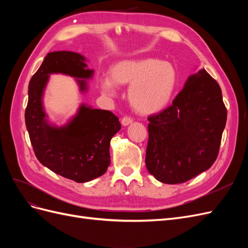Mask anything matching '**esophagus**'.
I'll list each match as a JSON object with an SVG mask.
<instances>
[{
	"mask_svg": "<svg viewBox=\"0 0 248 248\" xmlns=\"http://www.w3.org/2000/svg\"><path fill=\"white\" fill-rule=\"evenodd\" d=\"M131 123H132V119L129 118V117H124V118H122V120H121V124H122L123 126H128V125L131 124Z\"/></svg>",
	"mask_w": 248,
	"mask_h": 248,
	"instance_id": "34e87169",
	"label": "esophagus"
}]
</instances>
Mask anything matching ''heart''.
<instances>
[{"label": "heart", "instance_id": "b5f03b06", "mask_svg": "<svg viewBox=\"0 0 248 248\" xmlns=\"http://www.w3.org/2000/svg\"><path fill=\"white\" fill-rule=\"evenodd\" d=\"M178 84L176 68L158 59H125L112 64L108 78H101L98 86L107 95H114L116 87L129 86L128 100L140 115L158 114L174 96Z\"/></svg>", "mask_w": 248, "mask_h": 248}]
</instances>
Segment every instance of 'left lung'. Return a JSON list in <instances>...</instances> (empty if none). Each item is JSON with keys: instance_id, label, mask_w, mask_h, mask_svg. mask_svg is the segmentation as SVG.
Here are the masks:
<instances>
[{"instance_id": "1", "label": "left lung", "mask_w": 248, "mask_h": 248, "mask_svg": "<svg viewBox=\"0 0 248 248\" xmlns=\"http://www.w3.org/2000/svg\"><path fill=\"white\" fill-rule=\"evenodd\" d=\"M148 120L147 170L162 183H184L218 155L227 123L221 89L202 68L188 77L170 108Z\"/></svg>"}]
</instances>
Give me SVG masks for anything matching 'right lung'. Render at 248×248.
Returning <instances> with one entry per match:
<instances>
[{
	"instance_id": "obj_1",
	"label": "right lung",
	"mask_w": 248,
	"mask_h": 248,
	"mask_svg": "<svg viewBox=\"0 0 248 248\" xmlns=\"http://www.w3.org/2000/svg\"><path fill=\"white\" fill-rule=\"evenodd\" d=\"M78 52H48L29 84L25 112L26 126L37 159L56 174L85 183L102 176L109 163L111 138L121 124L109 110L81 103L66 124H52L43 106V96L50 74L74 78L81 93L88 92V81L94 70Z\"/></svg>"
}]
</instances>
